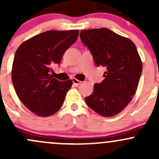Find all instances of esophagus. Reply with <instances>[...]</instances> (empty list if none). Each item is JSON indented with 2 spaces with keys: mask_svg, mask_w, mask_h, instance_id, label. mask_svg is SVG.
Wrapping results in <instances>:
<instances>
[{
  "mask_svg": "<svg viewBox=\"0 0 159 159\" xmlns=\"http://www.w3.org/2000/svg\"><path fill=\"white\" fill-rule=\"evenodd\" d=\"M72 81H73V84L75 86H78L79 84H81V81L79 80L76 79V78H72Z\"/></svg>",
  "mask_w": 159,
  "mask_h": 159,
  "instance_id": "obj_1",
  "label": "esophagus"
}]
</instances>
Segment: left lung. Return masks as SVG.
<instances>
[{
  "mask_svg": "<svg viewBox=\"0 0 159 159\" xmlns=\"http://www.w3.org/2000/svg\"><path fill=\"white\" fill-rule=\"evenodd\" d=\"M80 38L96 65L106 70L105 79L94 84L93 93L85 98L86 104L102 116H114L129 105L139 85L142 63L136 46L105 28L81 30Z\"/></svg>",
  "mask_w": 159,
  "mask_h": 159,
  "instance_id": "8db88e82",
  "label": "left lung"
}]
</instances>
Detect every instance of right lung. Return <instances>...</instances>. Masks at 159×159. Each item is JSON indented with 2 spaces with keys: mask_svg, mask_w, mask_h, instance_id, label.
Instances as JSON below:
<instances>
[{
  "mask_svg": "<svg viewBox=\"0 0 159 159\" xmlns=\"http://www.w3.org/2000/svg\"><path fill=\"white\" fill-rule=\"evenodd\" d=\"M78 34V30H48L22 43L16 51L13 85L20 102L35 115L50 116L63 105L72 81H57L50 71L52 65L61 63Z\"/></svg>",
  "mask_w": 159,
  "mask_h": 159,
  "instance_id": "obj_1",
  "label": "right lung"
}]
</instances>
